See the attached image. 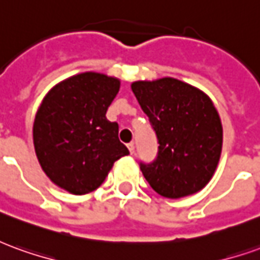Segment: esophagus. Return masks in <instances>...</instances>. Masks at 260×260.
Segmentation results:
<instances>
[{"mask_svg": "<svg viewBox=\"0 0 260 260\" xmlns=\"http://www.w3.org/2000/svg\"><path fill=\"white\" fill-rule=\"evenodd\" d=\"M126 146H128V150H129L131 154H134V152H135V145H134V142H131V143H128Z\"/></svg>", "mask_w": 260, "mask_h": 260, "instance_id": "1", "label": "esophagus"}]
</instances>
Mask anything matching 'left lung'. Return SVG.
<instances>
[{"mask_svg": "<svg viewBox=\"0 0 260 260\" xmlns=\"http://www.w3.org/2000/svg\"><path fill=\"white\" fill-rule=\"evenodd\" d=\"M132 91L156 132L157 156L142 163L158 195L178 199L201 191L220 160L223 128L212 100L174 78L135 82Z\"/></svg>", "mask_w": 260, "mask_h": 260, "instance_id": "obj_1", "label": "left lung"}]
</instances>
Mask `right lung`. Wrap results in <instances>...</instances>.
<instances>
[{
  "label": "right lung",
  "mask_w": 260,
  "mask_h": 260,
  "mask_svg": "<svg viewBox=\"0 0 260 260\" xmlns=\"http://www.w3.org/2000/svg\"><path fill=\"white\" fill-rule=\"evenodd\" d=\"M119 90V80L85 72L48 91L33 125V143L55 185L74 195L94 191L113 164L129 154L118 139V124L106 117Z\"/></svg>",
  "instance_id": "1"
}]
</instances>
